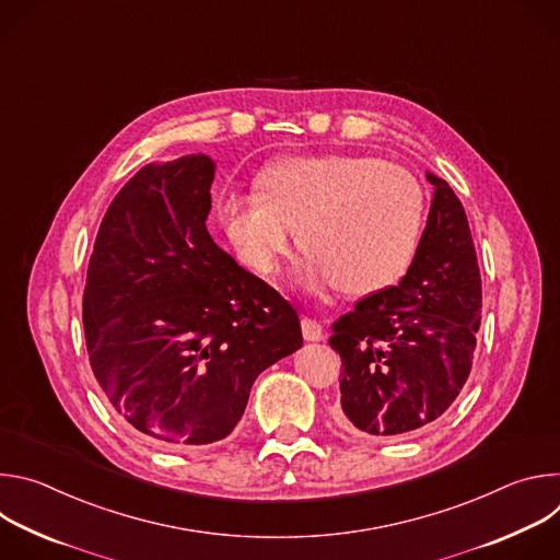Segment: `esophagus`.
Returning a JSON list of instances; mask_svg holds the SVG:
<instances>
[{
	"mask_svg": "<svg viewBox=\"0 0 560 560\" xmlns=\"http://www.w3.org/2000/svg\"><path fill=\"white\" fill-rule=\"evenodd\" d=\"M301 330H303V339L305 341H322L324 339V326L316 322V318L303 316L301 318Z\"/></svg>",
	"mask_w": 560,
	"mask_h": 560,
	"instance_id": "obj_1",
	"label": "esophagus"
}]
</instances>
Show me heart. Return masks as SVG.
I'll list each match as a JSON object with an SVG mask.
<instances>
[{"mask_svg": "<svg viewBox=\"0 0 560 560\" xmlns=\"http://www.w3.org/2000/svg\"><path fill=\"white\" fill-rule=\"evenodd\" d=\"M221 221L242 259L277 270L294 242L307 277L350 296L396 283L410 268L425 223V192L404 166L363 154L292 156L257 179V195L232 197Z\"/></svg>", "mask_w": 560, "mask_h": 560, "instance_id": "obj_1", "label": "heart"}]
</instances>
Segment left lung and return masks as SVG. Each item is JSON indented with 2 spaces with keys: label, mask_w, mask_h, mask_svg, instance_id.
<instances>
[{
  "label": "left lung",
  "mask_w": 560,
  "mask_h": 560,
  "mask_svg": "<svg viewBox=\"0 0 560 560\" xmlns=\"http://www.w3.org/2000/svg\"><path fill=\"white\" fill-rule=\"evenodd\" d=\"M434 201L408 275L357 301L332 324L341 410L352 434L406 439L436 421L463 389L481 326V272L463 203L428 175Z\"/></svg>",
  "instance_id": "obj_1"
}]
</instances>
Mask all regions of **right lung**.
<instances>
[{"label":"right lung","mask_w":560,"mask_h":560,"mask_svg":"<svg viewBox=\"0 0 560 560\" xmlns=\"http://www.w3.org/2000/svg\"><path fill=\"white\" fill-rule=\"evenodd\" d=\"M214 164L143 166L108 206L89 264L91 368L137 432L164 447L225 439L255 378L303 346L299 314L206 228Z\"/></svg>","instance_id":"1"}]
</instances>
